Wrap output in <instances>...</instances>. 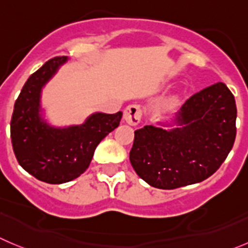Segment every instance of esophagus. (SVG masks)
Returning a JSON list of instances; mask_svg holds the SVG:
<instances>
[{
	"instance_id": "34e87169",
	"label": "esophagus",
	"mask_w": 248,
	"mask_h": 248,
	"mask_svg": "<svg viewBox=\"0 0 248 248\" xmlns=\"http://www.w3.org/2000/svg\"><path fill=\"white\" fill-rule=\"evenodd\" d=\"M142 117V110L139 105H130L124 110V119L130 125H138Z\"/></svg>"
}]
</instances>
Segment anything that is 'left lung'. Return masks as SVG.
I'll return each instance as SVG.
<instances>
[{
    "instance_id": "1",
    "label": "left lung",
    "mask_w": 248,
    "mask_h": 248,
    "mask_svg": "<svg viewBox=\"0 0 248 248\" xmlns=\"http://www.w3.org/2000/svg\"><path fill=\"white\" fill-rule=\"evenodd\" d=\"M236 103L223 82L191 96L176 113L178 128L146 125L135 131L130 163L151 186L173 190L216 173L236 138Z\"/></svg>"
}]
</instances>
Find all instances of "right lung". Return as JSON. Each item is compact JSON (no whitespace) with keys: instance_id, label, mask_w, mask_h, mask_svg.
<instances>
[{"instance_id":"1","label":"right lung","mask_w":248,"mask_h":248,"mask_svg":"<svg viewBox=\"0 0 248 248\" xmlns=\"http://www.w3.org/2000/svg\"><path fill=\"white\" fill-rule=\"evenodd\" d=\"M68 61H47L31 74L14 103L11 139L16 161L24 170L47 184H63L81 175L91 163L98 143L118 128L122 112L93 113L81 125L56 128L41 115L42 87Z\"/></svg>"}]
</instances>
